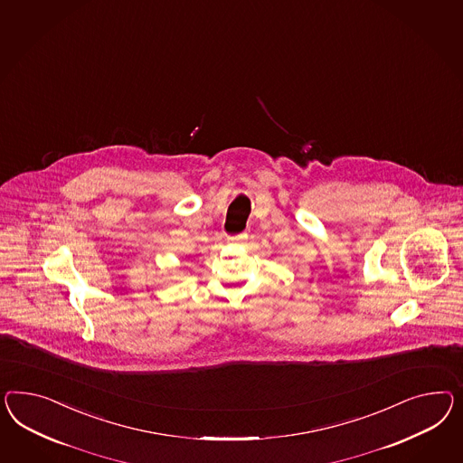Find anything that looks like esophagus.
Here are the masks:
<instances>
[{
	"mask_svg": "<svg viewBox=\"0 0 463 463\" xmlns=\"http://www.w3.org/2000/svg\"><path fill=\"white\" fill-rule=\"evenodd\" d=\"M231 242H244L246 239H248V234L246 232H242V234H238V236H231V238H227Z\"/></svg>",
	"mask_w": 463,
	"mask_h": 463,
	"instance_id": "esophagus-1",
	"label": "esophagus"
}]
</instances>
